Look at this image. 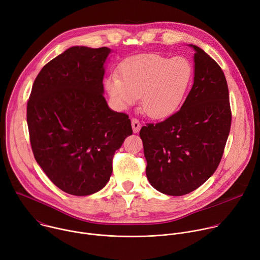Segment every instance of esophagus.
<instances>
[{
    "instance_id": "esophagus-1",
    "label": "esophagus",
    "mask_w": 260,
    "mask_h": 260,
    "mask_svg": "<svg viewBox=\"0 0 260 260\" xmlns=\"http://www.w3.org/2000/svg\"><path fill=\"white\" fill-rule=\"evenodd\" d=\"M132 126H133V131L135 134H138L141 129V123L139 121V119L137 118H132Z\"/></svg>"
}]
</instances>
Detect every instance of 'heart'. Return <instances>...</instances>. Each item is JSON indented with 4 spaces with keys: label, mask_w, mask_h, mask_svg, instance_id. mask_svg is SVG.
I'll use <instances>...</instances> for the list:
<instances>
[{
    "label": "heart",
    "mask_w": 260,
    "mask_h": 260,
    "mask_svg": "<svg viewBox=\"0 0 260 260\" xmlns=\"http://www.w3.org/2000/svg\"><path fill=\"white\" fill-rule=\"evenodd\" d=\"M192 67L184 57L143 53L125 58L120 76L112 74L106 88L119 109L134 105L141 96L144 113L152 119H165L176 113L187 93Z\"/></svg>",
    "instance_id": "heart-1"
}]
</instances>
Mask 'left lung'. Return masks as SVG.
<instances>
[{"label":"left lung","mask_w":260,"mask_h":260,"mask_svg":"<svg viewBox=\"0 0 260 260\" xmlns=\"http://www.w3.org/2000/svg\"><path fill=\"white\" fill-rule=\"evenodd\" d=\"M194 50V81L181 109L140 131L146 175L161 193L180 197L204 184L224 152L232 124L229 86L220 66L203 49Z\"/></svg>","instance_id":"1"}]
</instances>
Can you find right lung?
<instances>
[{"mask_svg":"<svg viewBox=\"0 0 260 260\" xmlns=\"http://www.w3.org/2000/svg\"><path fill=\"white\" fill-rule=\"evenodd\" d=\"M107 47L74 46L46 63L35 79L26 121L35 159L51 182L77 197L101 190L115 151L133 134L125 113L104 93Z\"/></svg>","mask_w":260,"mask_h":260,"instance_id":"1","label":"right lung"}]
</instances>
